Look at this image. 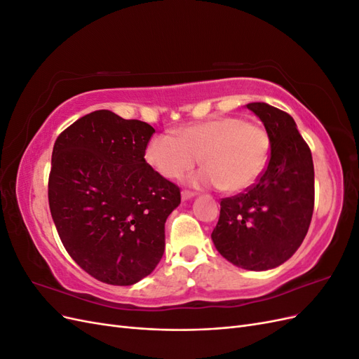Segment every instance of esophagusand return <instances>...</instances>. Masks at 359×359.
<instances>
[{"label":"esophagus","mask_w":359,"mask_h":359,"mask_svg":"<svg viewBox=\"0 0 359 359\" xmlns=\"http://www.w3.org/2000/svg\"><path fill=\"white\" fill-rule=\"evenodd\" d=\"M194 196H196V193L190 191V190H184V191L181 193L182 201H189V199H191V198H194Z\"/></svg>","instance_id":"34e87169"}]
</instances>
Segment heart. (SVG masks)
Masks as SVG:
<instances>
[{
  "instance_id": "b5f03b06",
  "label": "heart",
  "mask_w": 359,
  "mask_h": 359,
  "mask_svg": "<svg viewBox=\"0 0 359 359\" xmlns=\"http://www.w3.org/2000/svg\"><path fill=\"white\" fill-rule=\"evenodd\" d=\"M269 151V136L262 126L240 116H220L182 127L178 136H153L145 158L161 177L181 180L202 156L206 166L190 178L193 186L241 193L262 175Z\"/></svg>"
}]
</instances>
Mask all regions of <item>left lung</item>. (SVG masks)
<instances>
[{
    "label": "left lung",
    "mask_w": 359,
    "mask_h": 359,
    "mask_svg": "<svg viewBox=\"0 0 359 359\" xmlns=\"http://www.w3.org/2000/svg\"><path fill=\"white\" fill-rule=\"evenodd\" d=\"M247 107L266 128L269 161L252 187L222 199L211 238L233 265L265 271L286 262L307 235L314 206V168L311 151L289 114L268 103Z\"/></svg>",
    "instance_id": "1"
}]
</instances>
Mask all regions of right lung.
<instances>
[{"instance_id":"add662e5","label":"right lung","mask_w":359,"mask_h":359,"mask_svg":"<svg viewBox=\"0 0 359 359\" xmlns=\"http://www.w3.org/2000/svg\"><path fill=\"white\" fill-rule=\"evenodd\" d=\"M156 130L111 111L79 118L57 137L48 198L64 248L107 285L130 286L165 252V223L180 187L145 161Z\"/></svg>"}]
</instances>
